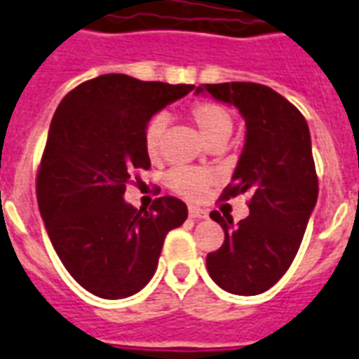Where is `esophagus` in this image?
<instances>
[{
    "label": "esophagus",
    "mask_w": 359,
    "mask_h": 359,
    "mask_svg": "<svg viewBox=\"0 0 359 359\" xmlns=\"http://www.w3.org/2000/svg\"><path fill=\"white\" fill-rule=\"evenodd\" d=\"M188 215L192 217V219H207V211L205 209H201V207H188Z\"/></svg>",
    "instance_id": "1"
}]
</instances>
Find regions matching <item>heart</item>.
Listing matches in <instances>:
<instances>
[{"mask_svg": "<svg viewBox=\"0 0 359 359\" xmlns=\"http://www.w3.org/2000/svg\"><path fill=\"white\" fill-rule=\"evenodd\" d=\"M194 123L200 129L201 137L211 144L215 140H228L232 133L233 121L232 114L224 106L217 102H196L190 110ZM167 127V118L163 114L154 116L144 129V150L152 159H156L161 152V137ZM213 182V175L205 169L196 167H177L167 175V184L180 196L188 200H200L207 192V188Z\"/></svg>", "mask_w": 359, "mask_h": 359, "instance_id": "b5f03b06", "label": "heart"}]
</instances>
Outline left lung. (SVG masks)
Here are the masks:
<instances>
[{
	"mask_svg": "<svg viewBox=\"0 0 359 359\" xmlns=\"http://www.w3.org/2000/svg\"><path fill=\"white\" fill-rule=\"evenodd\" d=\"M196 95L236 106L245 119V144L222 196L251 194L249 217L236 226L230 217L211 213L224 243L207 255V270L228 293H264L291 266L318 201L310 129L287 98L266 85L205 83Z\"/></svg>",
	"mask_w": 359,
	"mask_h": 359,
	"instance_id": "left-lung-1",
	"label": "left lung"
}]
</instances>
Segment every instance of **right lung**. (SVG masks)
<instances>
[{
	"mask_svg": "<svg viewBox=\"0 0 359 359\" xmlns=\"http://www.w3.org/2000/svg\"><path fill=\"white\" fill-rule=\"evenodd\" d=\"M194 85L104 74L78 85L53 116L38 172V205L58 259L100 299H126L152 280L163 240L188 217L163 196L150 211L127 203V180L150 169L144 129Z\"/></svg>",
	"mask_w": 359,
	"mask_h": 359,
	"instance_id": "add662e5",
	"label": "right lung"
}]
</instances>
